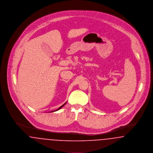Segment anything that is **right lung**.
<instances>
[{"mask_svg": "<svg viewBox=\"0 0 153 153\" xmlns=\"http://www.w3.org/2000/svg\"><path fill=\"white\" fill-rule=\"evenodd\" d=\"M66 103V102H65V104H63V105H61V107H59V108H58V109H57V110H56V111H57V110H59V109H61V108H62V107H63V106H64V105H65Z\"/></svg>", "mask_w": 153, "mask_h": 153, "instance_id": "add662e5", "label": "right lung"}]
</instances>
